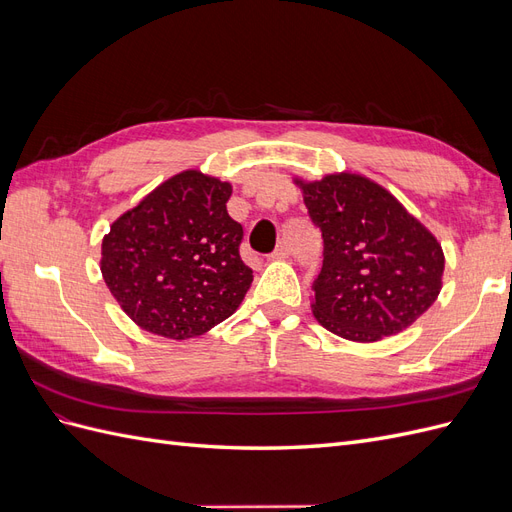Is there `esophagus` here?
Returning <instances> with one entry per match:
<instances>
[{
  "label": "esophagus",
  "instance_id": "obj_1",
  "mask_svg": "<svg viewBox=\"0 0 512 512\" xmlns=\"http://www.w3.org/2000/svg\"><path fill=\"white\" fill-rule=\"evenodd\" d=\"M290 256V247H288V243H280L275 247V252L269 256L271 260H284V258H288Z\"/></svg>",
  "mask_w": 512,
  "mask_h": 512
}]
</instances>
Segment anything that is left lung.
I'll return each instance as SVG.
<instances>
[{
    "mask_svg": "<svg viewBox=\"0 0 512 512\" xmlns=\"http://www.w3.org/2000/svg\"><path fill=\"white\" fill-rule=\"evenodd\" d=\"M294 183L324 241L312 286V312L322 327L369 344L423 316L442 290L438 239L389 190L363 175Z\"/></svg>",
    "mask_w": 512,
    "mask_h": 512,
    "instance_id": "1",
    "label": "left lung"
}]
</instances>
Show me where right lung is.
I'll return each instance as SVG.
<instances>
[{
  "label": "right lung",
  "instance_id": "1",
  "mask_svg": "<svg viewBox=\"0 0 512 512\" xmlns=\"http://www.w3.org/2000/svg\"><path fill=\"white\" fill-rule=\"evenodd\" d=\"M232 185L200 170L166 179L102 239V277L138 327L168 339L203 335L237 312L252 286Z\"/></svg>",
  "mask_w": 512,
  "mask_h": 512
}]
</instances>
